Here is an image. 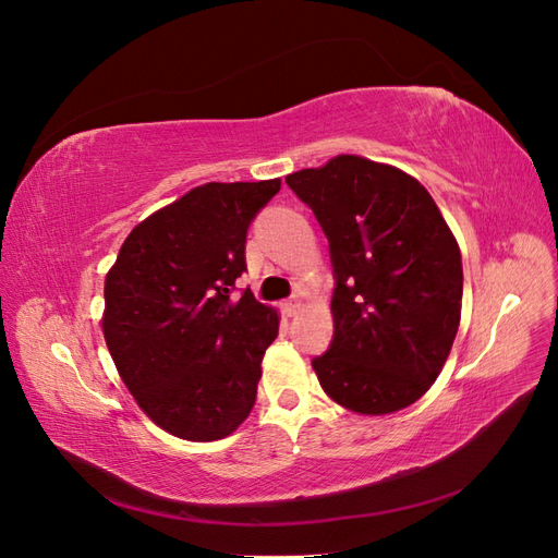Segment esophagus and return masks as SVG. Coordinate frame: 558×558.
Wrapping results in <instances>:
<instances>
[{
	"label": "esophagus",
	"instance_id": "obj_1",
	"mask_svg": "<svg viewBox=\"0 0 558 558\" xmlns=\"http://www.w3.org/2000/svg\"><path fill=\"white\" fill-rule=\"evenodd\" d=\"M281 307H283V314H286V316H295V314H300V310H302V302L293 298V300H286Z\"/></svg>",
	"mask_w": 558,
	"mask_h": 558
}]
</instances>
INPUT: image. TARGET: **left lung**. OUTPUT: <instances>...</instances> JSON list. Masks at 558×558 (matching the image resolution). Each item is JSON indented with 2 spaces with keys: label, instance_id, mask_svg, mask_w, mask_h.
<instances>
[{
  "label": "left lung",
  "instance_id": "1",
  "mask_svg": "<svg viewBox=\"0 0 558 558\" xmlns=\"http://www.w3.org/2000/svg\"><path fill=\"white\" fill-rule=\"evenodd\" d=\"M330 242V349L312 361L326 396L381 416L424 396L461 324V248L430 193L393 165L335 156L286 177Z\"/></svg>",
  "mask_w": 558,
  "mask_h": 558
}]
</instances>
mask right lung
I'll list each match as a JSON object with an SVG mask.
<instances>
[{
    "label": "right lung",
    "instance_id": "add662e5",
    "mask_svg": "<svg viewBox=\"0 0 558 558\" xmlns=\"http://www.w3.org/2000/svg\"><path fill=\"white\" fill-rule=\"evenodd\" d=\"M281 179L202 183L134 226L105 279L102 332L142 412L181 440L214 442L253 410L279 314L244 291L253 216Z\"/></svg>",
    "mask_w": 558,
    "mask_h": 558
}]
</instances>
